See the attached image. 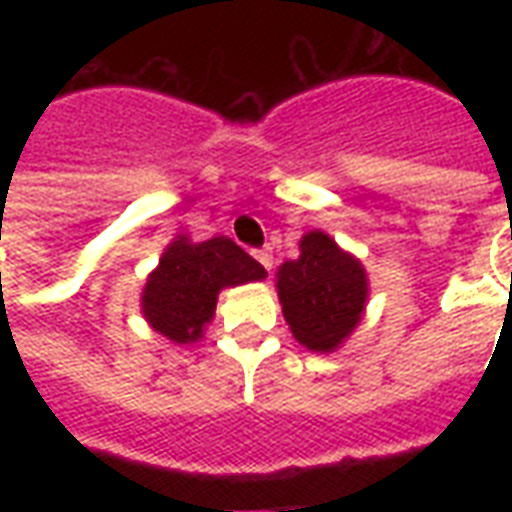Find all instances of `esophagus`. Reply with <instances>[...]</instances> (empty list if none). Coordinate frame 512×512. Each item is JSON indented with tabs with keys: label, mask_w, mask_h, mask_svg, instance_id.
I'll use <instances>...</instances> for the list:
<instances>
[{
	"label": "esophagus",
	"mask_w": 512,
	"mask_h": 512,
	"mask_svg": "<svg viewBox=\"0 0 512 512\" xmlns=\"http://www.w3.org/2000/svg\"><path fill=\"white\" fill-rule=\"evenodd\" d=\"M255 257H257V263L266 268V271H271V268H274V255H271V252H266V249H257Z\"/></svg>",
	"instance_id": "34e87169"
}]
</instances>
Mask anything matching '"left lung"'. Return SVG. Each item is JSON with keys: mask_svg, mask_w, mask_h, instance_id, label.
<instances>
[{"mask_svg": "<svg viewBox=\"0 0 512 512\" xmlns=\"http://www.w3.org/2000/svg\"><path fill=\"white\" fill-rule=\"evenodd\" d=\"M277 290L293 337L310 351L329 354L362 318L367 277L359 260L315 230L301 238L299 260L282 263Z\"/></svg>", "mask_w": 512, "mask_h": 512, "instance_id": "left-lung-1", "label": "left lung"}]
</instances>
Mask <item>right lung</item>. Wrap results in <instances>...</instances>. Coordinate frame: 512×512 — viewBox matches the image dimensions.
Here are the masks:
<instances>
[{"mask_svg": "<svg viewBox=\"0 0 512 512\" xmlns=\"http://www.w3.org/2000/svg\"><path fill=\"white\" fill-rule=\"evenodd\" d=\"M263 277L266 268L224 235L200 244L178 238L147 279L142 312L147 323L172 343H194L213 318L219 290Z\"/></svg>", "mask_w": 512, "mask_h": 512, "instance_id": "1", "label": "right lung"}]
</instances>
